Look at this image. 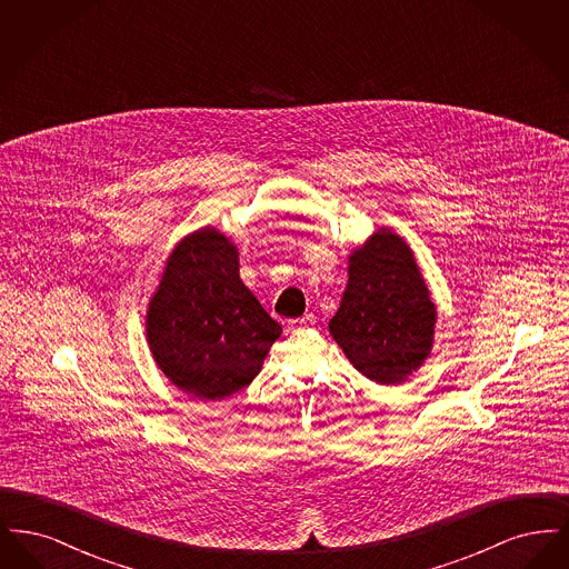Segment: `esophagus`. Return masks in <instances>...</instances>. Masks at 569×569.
<instances>
[{"label":"esophagus","instance_id":"obj_1","mask_svg":"<svg viewBox=\"0 0 569 569\" xmlns=\"http://www.w3.org/2000/svg\"><path fill=\"white\" fill-rule=\"evenodd\" d=\"M316 326V316L313 313H305L302 318H297L290 322L292 330H300V328H313Z\"/></svg>","mask_w":569,"mask_h":569}]
</instances>
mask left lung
I'll return each instance as SVG.
<instances>
[{"mask_svg": "<svg viewBox=\"0 0 569 569\" xmlns=\"http://www.w3.org/2000/svg\"><path fill=\"white\" fill-rule=\"evenodd\" d=\"M330 335L353 367L378 383H401L433 348V300L409 244L388 228L353 251Z\"/></svg>", "mask_w": 569, "mask_h": 569, "instance_id": "left-lung-1", "label": "left lung"}]
</instances>
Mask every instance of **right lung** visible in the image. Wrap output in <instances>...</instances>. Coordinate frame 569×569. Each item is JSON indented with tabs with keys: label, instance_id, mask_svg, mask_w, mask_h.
Returning <instances> with one entry per match:
<instances>
[{
	"label": "right lung",
	"instance_id": "obj_1",
	"mask_svg": "<svg viewBox=\"0 0 569 569\" xmlns=\"http://www.w3.org/2000/svg\"><path fill=\"white\" fill-rule=\"evenodd\" d=\"M279 335L239 277L237 244L211 226L179 241L147 311L149 350L166 378L196 399H226L260 373Z\"/></svg>",
	"mask_w": 569,
	"mask_h": 569
}]
</instances>
